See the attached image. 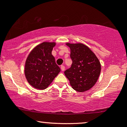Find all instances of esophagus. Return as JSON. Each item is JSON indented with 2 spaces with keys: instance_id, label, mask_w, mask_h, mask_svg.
<instances>
[{
  "instance_id": "esophagus-1",
  "label": "esophagus",
  "mask_w": 127,
  "mask_h": 127,
  "mask_svg": "<svg viewBox=\"0 0 127 127\" xmlns=\"http://www.w3.org/2000/svg\"><path fill=\"white\" fill-rule=\"evenodd\" d=\"M61 69H62V70L63 71H63H64V70H65L64 65H61Z\"/></svg>"
}]
</instances>
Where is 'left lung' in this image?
<instances>
[{"label": "left lung", "instance_id": "left-lung-1", "mask_svg": "<svg viewBox=\"0 0 127 127\" xmlns=\"http://www.w3.org/2000/svg\"><path fill=\"white\" fill-rule=\"evenodd\" d=\"M66 45L70 49L72 64L64 74L73 89L84 92L91 89L97 82L101 72L98 59L87 46L82 43Z\"/></svg>", "mask_w": 127, "mask_h": 127}]
</instances>
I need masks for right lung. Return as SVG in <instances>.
Listing matches in <instances>:
<instances>
[{"instance_id": "right-lung-1", "label": "right lung", "mask_w": 127, "mask_h": 127, "mask_svg": "<svg viewBox=\"0 0 127 127\" xmlns=\"http://www.w3.org/2000/svg\"><path fill=\"white\" fill-rule=\"evenodd\" d=\"M55 45V42H43L33 48L27 57L24 73L34 88L46 89L61 71L52 55Z\"/></svg>"}]
</instances>
